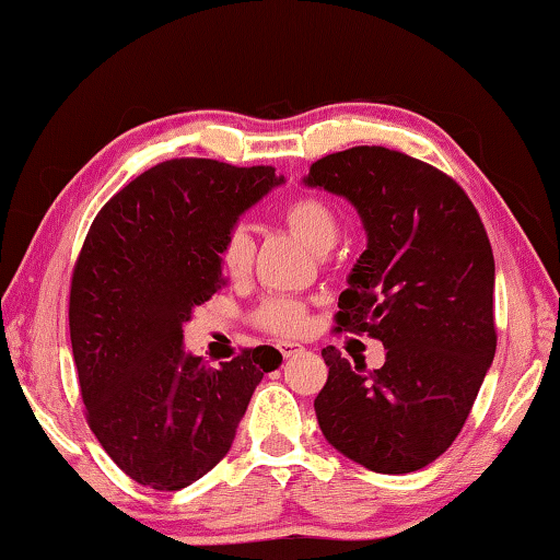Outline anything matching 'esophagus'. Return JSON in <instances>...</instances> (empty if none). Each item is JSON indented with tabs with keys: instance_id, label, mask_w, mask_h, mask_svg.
I'll return each mask as SVG.
<instances>
[{
	"instance_id": "34e87169",
	"label": "esophagus",
	"mask_w": 560,
	"mask_h": 560,
	"mask_svg": "<svg viewBox=\"0 0 560 560\" xmlns=\"http://www.w3.org/2000/svg\"><path fill=\"white\" fill-rule=\"evenodd\" d=\"M277 348L281 350V355H283V358H293V355H299L301 350H303V346H299V343H291V340H279Z\"/></svg>"
}]
</instances>
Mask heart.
<instances>
[{"instance_id": "heart-1", "label": "heart", "mask_w": 560, "mask_h": 560, "mask_svg": "<svg viewBox=\"0 0 560 560\" xmlns=\"http://www.w3.org/2000/svg\"><path fill=\"white\" fill-rule=\"evenodd\" d=\"M283 222L311 252L326 254L336 246L340 236V220L334 207L320 197H299L283 207ZM254 259V240L249 226L236 224L226 234L222 264L230 277H244ZM257 324L279 336H293L306 326V303L293 296H269L257 308Z\"/></svg>"}]
</instances>
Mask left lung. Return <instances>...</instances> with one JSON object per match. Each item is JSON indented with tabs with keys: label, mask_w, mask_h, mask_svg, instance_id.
I'll return each instance as SVG.
<instances>
[{
	"label": "left lung",
	"mask_w": 560,
	"mask_h": 560,
	"mask_svg": "<svg viewBox=\"0 0 560 560\" xmlns=\"http://www.w3.org/2000/svg\"><path fill=\"white\" fill-rule=\"evenodd\" d=\"M355 207L368 246L338 299V330L385 346V363L324 348L316 397L328 444L365 469L428 467L462 432L497 353L494 254L452 177L381 145L320 158L303 177Z\"/></svg>",
	"instance_id": "left-lung-1"
}]
</instances>
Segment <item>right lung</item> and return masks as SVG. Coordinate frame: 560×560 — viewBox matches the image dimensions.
I'll return each instance as SVG.
<instances>
[{"mask_svg": "<svg viewBox=\"0 0 560 560\" xmlns=\"http://www.w3.org/2000/svg\"><path fill=\"white\" fill-rule=\"evenodd\" d=\"M283 177L205 158L167 160L113 195L75 261L69 328L86 417L138 485L185 489L230 452L271 346L207 368L183 326L224 287L222 249L240 217Z\"/></svg>", "mask_w": 560, "mask_h": 560, "instance_id": "1", "label": "right lung"}]
</instances>
